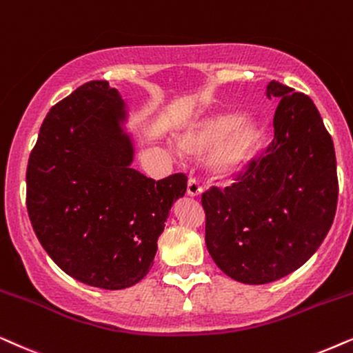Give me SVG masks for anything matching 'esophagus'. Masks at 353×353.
I'll list each match as a JSON object with an SVG mask.
<instances>
[{
    "label": "esophagus",
    "mask_w": 353,
    "mask_h": 353,
    "mask_svg": "<svg viewBox=\"0 0 353 353\" xmlns=\"http://www.w3.org/2000/svg\"><path fill=\"white\" fill-rule=\"evenodd\" d=\"M200 194H201L200 184L194 179V177H190L189 182H187V195H189V196H199Z\"/></svg>",
    "instance_id": "34e87169"
}]
</instances>
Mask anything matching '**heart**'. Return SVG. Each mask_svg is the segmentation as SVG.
<instances>
[{
    "label": "heart",
    "mask_w": 353,
    "mask_h": 353,
    "mask_svg": "<svg viewBox=\"0 0 353 353\" xmlns=\"http://www.w3.org/2000/svg\"><path fill=\"white\" fill-rule=\"evenodd\" d=\"M265 129L255 119H241L234 111H216L185 122L176 137L179 152L185 157L210 153L213 177L232 179L242 172L261 148Z\"/></svg>",
    "instance_id": "1"
}]
</instances>
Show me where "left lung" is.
<instances>
[{
  "instance_id": "left-lung-1",
  "label": "left lung",
  "mask_w": 353,
  "mask_h": 353,
  "mask_svg": "<svg viewBox=\"0 0 353 353\" xmlns=\"http://www.w3.org/2000/svg\"><path fill=\"white\" fill-rule=\"evenodd\" d=\"M281 98L274 139L224 190L201 195L205 242L224 274L268 284L299 270L318 250L336 216V152L312 98L272 81Z\"/></svg>"
}]
</instances>
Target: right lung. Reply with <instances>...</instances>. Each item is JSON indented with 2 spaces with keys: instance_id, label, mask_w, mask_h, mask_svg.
Here are the masks:
<instances>
[{
  "instance_id": "add662e5",
  "label": "right lung",
  "mask_w": 353,
  "mask_h": 353,
  "mask_svg": "<svg viewBox=\"0 0 353 353\" xmlns=\"http://www.w3.org/2000/svg\"><path fill=\"white\" fill-rule=\"evenodd\" d=\"M125 103L106 81L83 83L51 108L27 166V211L51 260L70 278L125 289L153 265L185 174L161 181L130 168Z\"/></svg>"
}]
</instances>
